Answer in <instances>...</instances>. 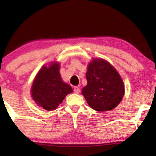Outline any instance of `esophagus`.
Returning <instances> with one entry per match:
<instances>
[{"label": "esophagus", "instance_id": "1", "mask_svg": "<svg viewBox=\"0 0 156 156\" xmlns=\"http://www.w3.org/2000/svg\"><path fill=\"white\" fill-rule=\"evenodd\" d=\"M74 92L75 94H79L80 92V89L78 87H74Z\"/></svg>", "mask_w": 156, "mask_h": 156}]
</instances>
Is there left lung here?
Returning <instances> with one entry per match:
<instances>
[{
    "label": "left lung",
    "mask_w": 156,
    "mask_h": 156,
    "mask_svg": "<svg viewBox=\"0 0 156 156\" xmlns=\"http://www.w3.org/2000/svg\"><path fill=\"white\" fill-rule=\"evenodd\" d=\"M87 85L82 94L91 108L98 112L112 110L124 95V87L116 70L108 62L94 59L86 74Z\"/></svg>",
    "instance_id": "left-lung-1"
}]
</instances>
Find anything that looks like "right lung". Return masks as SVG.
<instances>
[{"mask_svg":"<svg viewBox=\"0 0 156 156\" xmlns=\"http://www.w3.org/2000/svg\"><path fill=\"white\" fill-rule=\"evenodd\" d=\"M32 97L38 105L48 111L55 110L68 94L72 87L62 82L59 74V63L50 67L43 66L33 82Z\"/></svg>","mask_w":156,"mask_h":156,"instance_id":"1","label":"right lung"}]
</instances>
